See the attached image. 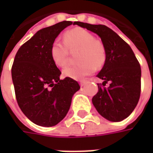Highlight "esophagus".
Listing matches in <instances>:
<instances>
[{
	"label": "esophagus",
	"mask_w": 153,
	"mask_h": 153,
	"mask_svg": "<svg viewBox=\"0 0 153 153\" xmlns=\"http://www.w3.org/2000/svg\"><path fill=\"white\" fill-rule=\"evenodd\" d=\"M86 83H87L86 81H81V82H80V86L83 87L85 84H86Z\"/></svg>",
	"instance_id": "1"
}]
</instances>
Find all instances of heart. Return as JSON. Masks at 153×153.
<instances>
[{"mask_svg":"<svg viewBox=\"0 0 153 153\" xmlns=\"http://www.w3.org/2000/svg\"><path fill=\"white\" fill-rule=\"evenodd\" d=\"M64 40H55L51 47V56L57 66L64 67L67 64L70 51L79 50L75 65H70L63 70V74L76 80H81L102 68L106 61V49L102 42L96 39L86 29L76 28L67 31Z\"/></svg>","mask_w":153,"mask_h":153,"instance_id":"1","label":"heart"}]
</instances>
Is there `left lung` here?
I'll return each instance as SVG.
<instances>
[{"instance_id": "1", "label": "left lung", "mask_w": 153, "mask_h": 153, "mask_svg": "<svg viewBox=\"0 0 153 153\" xmlns=\"http://www.w3.org/2000/svg\"><path fill=\"white\" fill-rule=\"evenodd\" d=\"M75 25L99 36L106 49V61L97 75L103 80L93 104L100 115L110 121H121L137 106L141 93V68L134 51L116 33L102 25L76 22ZM107 82L108 87H105Z\"/></svg>"}]
</instances>
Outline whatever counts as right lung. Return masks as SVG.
<instances>
[{
	"label": "right lung",
	"mask_w": 153,
	"mask_h": 153,
	"mask_svg": "<svg viewBox=\"0 0 153 153\" xmlns=\"http://www.w3.org/2000/svg\"><path fill=\"white\" fill-rule=\"evenodd\" d=\"M72 24L62 21L37 32L19 47L12 65L19 106L32 122L40 126L51 127L61 121L70 110L72 97L80 88L71 78L60 79L61 72L50 52L56 38Z\"/></svg>",
	"instance_id": "right-lung-1"
}]
</instances>
